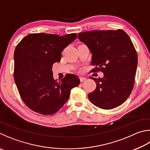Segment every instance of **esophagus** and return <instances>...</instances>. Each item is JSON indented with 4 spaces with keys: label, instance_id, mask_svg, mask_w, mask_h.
Masks as SVG:
<instances>
[{
    "label": "esophagus",
    "instance_id": "obj_1",
    "mask_svg": "<svg viewBox=\"0 0 150 150\" xmlns=\"http://www.w3.org/2000/svg\"><path fill=\"white\" fill-rule=\"evenodd\" d=\"M79 79H80L81 82H83V81H85V80L86 79V77H81Z\"/></svg>",
    "mask_w": 150,
    "mask_h": 150
}]
</instances>
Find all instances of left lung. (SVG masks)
Instances as JSON below:
<instances>
[{
	"label": "left lung",
	"instance_id": "left-lung-1",
	"mask_svg": "<svg viewBox=\"0 0 150 150\" xmlns=\"http://www.w3.org/2000/svg\"><path fill=\"white\" fill-rule=\"evenodd\" d=\"M78 39L92 54V71L103 73L102 78L91 77L96 88L88 94L90 101L103 110L121 105L131 93L138 64L137 52L129 35L121 29L96 30L80 33Z\"/></svg>",
	"mask_w": 150,
	"mask_h": 150
}]
</instances>
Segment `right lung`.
I'll return each mask as SVG.
<instances>
[{"label": "right lung", "mask_w": 150, "mask_h": 150, "mask_svg": "<svg viewBox=\"0 0 150 150\" xmlns=\"http://www.w3.org/2000/svg\"><path fill=\"white\" fill-rule=\"evenodd\" d=\"M76 39V33H32L17 45L13 55L15 83L23 102L33 111L56 113L69 99L71 90L80 84L73 74H67L59 82L53 78V64L60 62L62 52Z\"/></svg>", "instance_id": "add662e5"}]
</instances>
